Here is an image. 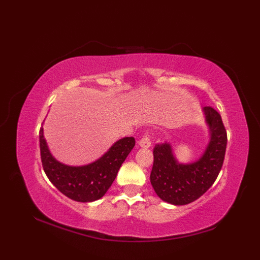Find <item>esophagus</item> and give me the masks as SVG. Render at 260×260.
Returning <instances> with one entry per match:
<instances>
[{
  "label": "esophagus",
  "instance_id": "esophagus-1",
  "mask_svg": "<svg viewBox=\"0 0 260 260\" xmlns=\"http://www.w3.org/2000/svg\"><path fill=\"white\" fill-rule=\"evenodd\" d=\"M139 144L143 148H148V147L152 146V142L150 140V137H148V135H144L141 139V141L139 142Z\"/></svg>",
  "mask_w": 260,
  "mask_h": 260
}]
</instances>
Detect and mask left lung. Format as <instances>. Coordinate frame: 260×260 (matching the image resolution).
I'll use <instances>...</instances> for the list:
<instances>
[{
    "label": "left lung",
    "instance_id": "8db88e82",
    "mask_svg": "<svg viewBox=\"0 0 260 260\" xmlns=\"http://www.w3.org/2000/svg\"><path fill=\"white\" fill-rule=\"evenodd\" d=\"M209 128V142L202 155L192 163H180L169 142L156 144L151 184L163 201L184 206L196 201L211 186L222 168L227 133L221 116L212 107H203Z\"/></svg>",
    "mask_w": 260,
    "mask_h": 260
}]
</instances>
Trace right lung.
<instances>
[{"label": "right lung", "instance_id": "add662e5", "mask_svg": "<svg viewBox=\"0 0 260 260\" xmlns=\"http://www.w3.org/2000/svg\"><path fill=\"white\" fill-rule=\"evenodd\" d=\"M43 170L57 189L74 201L92 202L105 196L112 185L121 164L135 146L134 137H124L95 162L71 167L59 162L49 150L43 135V126L39 133Z\"/></svg>", "mask_w": 260, "mask_h": 260}]
</instances>
